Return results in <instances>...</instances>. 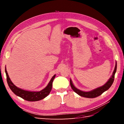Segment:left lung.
Masks as SVG:
<instances>
[{"mask_svg":"<svg viewBox=\"0 0 124 124\" xmlns=\"http://www.w3.org/2000/svg\"><path fill=\"white\" fill-rule=\"evenodd\" d=\"M116 69H117V63H116V62L115 67L114 70L113 71V74H112V76L109 78V80H108V81L104 85L101 86V87L97 88L96 89H93L91 91L84 92L77 88L73 84L72 82L71 79L70 80V86L71 88H72V89H73V91L74 92H76L77 93H78V95H80V96L84 97H85V98H96V97L101 95L103 93L107 91V90L111 87L114 80V76L116 71Z\"/></svg>","mask_w":124,"mask_h":124,"instance_id":"1","label":"left lung"}]
</instances>
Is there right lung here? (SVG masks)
<instances>
[{"label":"right lung","instance_id":"add662e5","mask_svg":"<svg viewBox=\"0 0 124 124\" xmlns=\"http://www.w3.org/2000/svg\"><path fill=\"white\" fill-rule=\"evenodd\" d=\"M5 72L7 76V83L9 86L10 88L11 91L14 93L16 96L21 97L23 99L29 101H36L42 100L46 98L49 94L51 91L52 88V83H53V80L56 76L55 74L54 76L52 78L51 80L48 83L46 87L44 88L41 91L39 92H31L28 91H25L22 89L18 88L14 85L12 81H11L10 78L9 77V75L7 72L6 68L5 67Z\"/></svg>","mask_w":124,"mask_h":124}]
</instances>
